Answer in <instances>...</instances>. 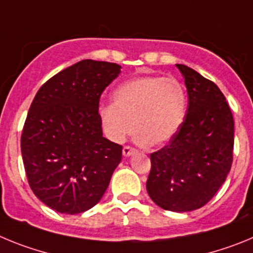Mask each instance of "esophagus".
I'll list each match as a JSON object with an SVG mask.
<instances>
[{"mask_svg":"<svg viewBox=\"0 0 253 253\" xmlns=\"http://www.w3.org/2000/svg\"><path fill=\"white\" fill-rule=\"evenodd\" d=\"M133 153H135V149L131 148V147L125 146L124 148H123V154H124V157H129V156H131Z\"/></svg>","mask_w":253,"mask_h":253,"instance_id":"obj_1","label":"esophagus"}]
</instances>
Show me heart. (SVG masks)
Returning a JSON list of instances; mask_svg holds the SVG:
<instances>
[{
	"label": "heart",
	"mask_w": 253,
	"mask_h": 253,
	"mask_svg": "<svg viewBox=\"0 0 253 253\" xmlns=\"http://www.w3.org/2000/svg\"><path fill=\"white\" fill-rule=\"evenodd\" d=\"M186 106V91L176 78L143 76L116 87L113 104L100 110V120L113 142H123L133 130L134 122L138 144L162 146L181 128Z\"/></svg>",
	"instance_id": "obj_1"
}]
</instances>
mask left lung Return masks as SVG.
I'll list each match as a JSON object with an SVG mask.
<instances>
[{"label": "left lung", "mask_w": 253, "mask_h": 253, "mask_svg": "<svg viewBox=\"0 0 253 253\" xmlns=\"http://www.w3.org/2000/svg\"><path fill=\"white\" fill-rule=\"evenodd\" d=\"M176 67L185 78L189 107L175 137L151 154L147 191L162 209L184 213L204 207L227 178L234 122L214 82L184 64Z\"/></svg>", "instance_id": "obj_1"}]
</instances>
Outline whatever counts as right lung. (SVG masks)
Instances as JSON below:
<instances>
[{
  "label": "right lung",
  "mask_w": 253,
  "mask_h": 253,
  "mask_svg": "<svg viewBox=\"0 0 253 253\" xmlns=\"http://www.w3.org/2000/svg\"><path fill=\"white\" fill-rule=\"evenodd\" d=\"M116 63L84 59L48 80L35 95L21 134L33 193L62 214L95 207L123 147L102 137L100 96L120 73Z\"/></svg>",
  "instance_id": "1"
}]
</instances>
